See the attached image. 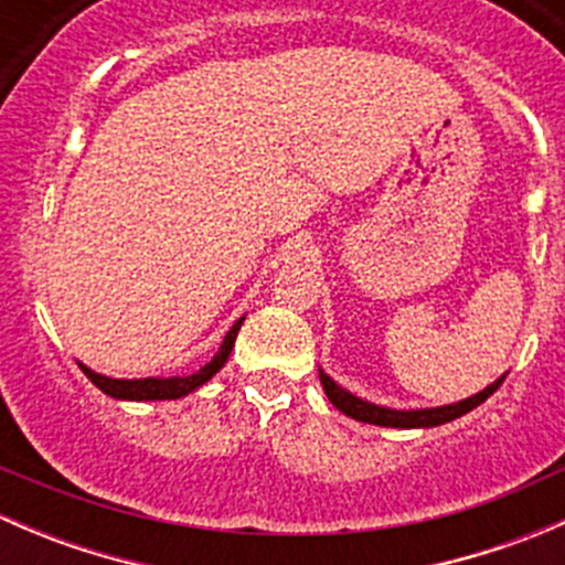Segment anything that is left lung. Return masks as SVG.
Segmentation results:
<instances>
[{
  "mask_svg": "<svg viewBox=\"0 0 565 565\" xmlns=\"http://www.w3.org/2000/svg\"><path fill=\"white\" fill-rule=\"evenodd\" d=\"M319 380H322V388L328 393L330 402L335 404V409H341L344 415H350V418L355 420H363V424H374V426H393V429H424V426H440V424H448V420L459 418V415L470 413V409H476L478 404L487 402L489 396H492L494 391L503 385L505 377L494 380L489 388H483L481 393H476V396L465 398V402H457V404H446V407H429V409H391V407H377V404L372 402H363V398L352 396L350 391L339 388V385L333 383V380L328 377V374L319 369Z\"/></svg>",
  "mask_w": 565,
  "mask_h": 565,
  "instance_id": "left-lung-1",
  "label": "left lung"
}]
</instances>
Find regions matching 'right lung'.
<instances>
[{"mask_svg":"<svg viewBox=\"0 0 565 565\" xmlns=\"http://www.w3.org/2000/svg\"><path fill=\"white\" fill-rule=\"evenodd\" d=\"M243 319H246V317H241L235 324H232V330L224 335V344L218 347V352H215L213 361L204 363V366L199 369L196 374H188V377L111 380V377H104V374L93 372V369H87L84 363H78V366H82V372L87 374V377L93 380V385H98V388L104 391L106 396L128 398V402H161V398H180V396H185V393L196 391L199 385L207 383V380L213 377V374L218 372L221 366H224L226 358H230V352H232V347H235L237 330H241Z\"/></svg>","mask_w":565,"mask_h":565,"instance_id":"right-lung-1","label":"right lung"}]
</instances>
